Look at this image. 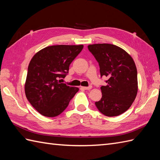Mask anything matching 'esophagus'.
Returning a JSON list of instances; mask_svg holds the SVG:
<instances>
[{
    "mask_svg": "<svg viewBox=\"0 0 160 160\" xmlns=\"http://www.w3.org/2000/svg\"><path fill=\"white\" fill-rule=\"evenodd\" d=\"M81 88H82L84 90H90L91 88H92V86H89V87H81Z\"/></svg>",
    "mask_w": 160,
    "mask_h": 160,
    "instance_id": "34e87169",
    "label": "esophagus"
}]
</instances>
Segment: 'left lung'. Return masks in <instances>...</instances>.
<instances>
[{
	"label": "left lung",
	"mask_w": 160,
	"mask_h": 160,
	"mask_svg": "<svg viewBox=\"0 0 160 160\" xmlns=\"http://www.w3.org/2000/svg\"><path fill=\"white\" fill-rule=\"evenodd\" d=\"M89 52L99 63L101 77L107 85L100 87L101 100L96 106L106 116L113 117L127 111L138 93V72L133 59L123 49L111 44H93Z\"/></svg>",
	"instance_id": "left-lung-1"
}]
</instances>
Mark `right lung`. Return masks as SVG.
<instances>
[{
    "label": "right lung",
    "mask_w": 160,
    "mask_h": 160,
    "mask_svg": "<svg viewBox=\"0 0 160 160\" xmlns=\"http://www.w3.org/2000/svg\"><path fill=\"white\" fill-rule=\"evenodd\" d=\"M82 49V45L47 47L30 61L25 84V95L32 107L44 116L52 118L62 113L79 90L61 80Z\"/></svg>",
    "instance_id": "1"
}]
</instances>
